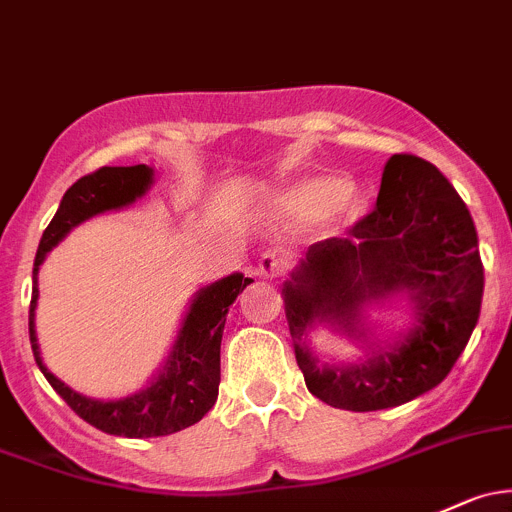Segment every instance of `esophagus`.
Wrapping results in <instances>:
<instances>
[{
  "label": "esophagus",
  "instance_id": "esophagus-1",
  "mask_svg": "<svg viewBox=\"0 0 512 512\" xmlns=\"http://www.w3.org/2000/svg\"><path fill=\"white\" fill-rule=\"evenodd\" d=\"M287 260L282 255H274V252H265V255L257 260L255 274L262 279H279L284 272H287Z\"/></svg>",
  "mask_w": 512,
  "mask_h": 512
}]
</instances>
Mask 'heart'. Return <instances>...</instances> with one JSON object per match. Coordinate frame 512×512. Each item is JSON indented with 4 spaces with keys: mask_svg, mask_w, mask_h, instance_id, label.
Returning <instances> with one entry per match:
<instances>
[{
    "mask_svg": "<svg viewBox=\"0 0 512 512\" xmlns=\"http://www.w3.org/2000/svg\"><path fill=\"white\" fill-rule=\"evenodd\" d=\"M353 198V188L341 184L328 176H316V179L299 181V184L284 188L272 198V211L279 218L294 220V223H304V220H314L319 215L336 208L348 206Z\"/></svg>",
    "mask_w": 512,
    "mask_h": 512,
    "instance_id": "obj_1",
    "label": "heart"
}]
</instances>
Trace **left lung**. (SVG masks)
<instances>
[{
	"label": "left lung",
	"instance_id": "left-lung-1",
	"mask_svg": "<svg viewBox=\"0 0 512 512\" xmlns=\"http://www.w3.org/2000/svg\"><path fill=\"white\" fill-rule=\"evenodd\" d=\"M397 296L411 299L415 321L380 342L362 309ZM282 297L311 395L351 412L405 405L451 373L478 324L483 262L469 208L437 166L392 154L373 211L346 238L314 242ZM319 323L363 342L369 358L319 366L305 346Z\"/></svg>",
	"mask_w": 512,
	"mask_h": 512
}]
</instances>
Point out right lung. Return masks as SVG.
I'll list each match as a JSON object with an SVG mask.
<instances>
[{"label": "right lung", "instance_id": "obj_1", "mask_svg": "<svg viewBox=\"0 0 512 512\" xmlns=\"http://www.w3.org/2000/svg\"><path fill=\"white\" fill-rule=\"evenodd\" d=\"M154 169L147 164L137 166H102L95 174L83 176L68 188L56 215L43 230L34 260V292L29 306V338L36 365L53 390L66 400V405L93 424L95 429L115 437L144 439L166 437L201 422L218 400L220 385V341H223L225 316L230 304L252 279L235 272L208 287L198 289L193 297L184 324L179 328L169 358L161 365L157 378L144 390L122 400H90L58 380L43 365L39 338H36V301H39V267L48 252L83 220L105 211L132 206L152 186Z\"/></svg>", "mask_w": 512, "mask_h": 512}]
</instances>
